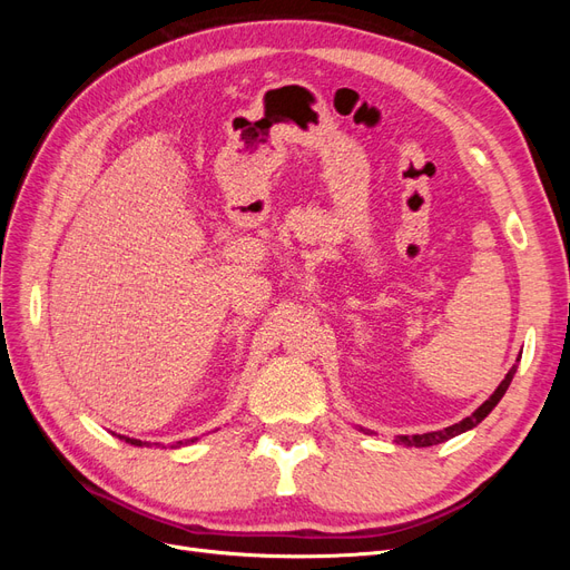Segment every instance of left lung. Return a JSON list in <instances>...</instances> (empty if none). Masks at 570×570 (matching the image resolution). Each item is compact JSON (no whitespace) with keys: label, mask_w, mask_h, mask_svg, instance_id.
Masks as SVG:
<instances>
[{"label":"left lung","mask_w":570,"mask_h":570,"mask_svg":"<svg viewBox=\"0 0 570 570\" xmlns=\"http://www.w3.org/2000/svg\"><path fill=\"white\" fill-rule=\"evenodd\" d=\"M513 373H515V366L507 373L504 381L499 383V387L488 396V400L482 402L475 411H471L469 416H463V419H459V421H454V423H450V425H444V428L421 430V433H413V435H400V438H396V442L409 444V446H433V444H440V442H444V440H450V438L463 433V430H471L473 425H478L482 419L488 416V413L497 406L499 400H502L504 392L509 390V385H511V381H513Z\"/></svg>","instance_id":"8db88e82"}]
</instances>
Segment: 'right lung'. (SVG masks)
Segmentation results:
<instances>
[{
  "mask_svg": "<svg viewBox=\"0 0 570 570\" xmlns=\"http://www.w3.org/2000/svg\"><path fill=\"white\" fill-rule=\"evenodd\" d=\"M118 438H120V440H126V442H130V444H137V446H142V444H161V442H151V440H142V438H130V435H120V433H118ZM195 440H197V438H180V440L168 442V446H180V444L195 442Z\"/></svg>",
  "mask_w": 570,
  "mask_h": 570,
  "instance_id": "1",
  "label": "right lung"
}]
</instances>
